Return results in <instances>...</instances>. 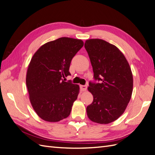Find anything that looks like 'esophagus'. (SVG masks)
<instances>
[{"label":"esophagus","mask_w":155,"mask_h":155,"mask_svg":"<svg viewBox=\"0 0 155 155\" xmlns=\"http://www.w3.org/2000/svg\"><path fill=\"white\" fill-rule=\"evenodd\" d=\"M87 88V85H80V89L82 91H85Z\"/></svg>","instance_id":"34e87169"}]
</instances>
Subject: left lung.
<instances>
[{"label": "left lung", "instance_id": "left-lung-1", "mask_svg": "<svg viewBox=\"0 0 155 155\" xmlns=\"http://www.w3.org/2000/svg\"><path fill=\"white\" fill-rule=\"evenodd\" d=\"M85 48L93 67L94 78L100 83H89L93 103L87 107L92 122L107 124L123 114L133 91V74L125 56L115 45L100 39L85 41Z\"/></svg>", "mask_w": 155, "mask_h": 155}]
</instances>
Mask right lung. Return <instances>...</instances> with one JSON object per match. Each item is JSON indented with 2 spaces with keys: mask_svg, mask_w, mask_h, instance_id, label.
<instances>
[{
  "mask_svg": "<svg viewBox=\"0 0 155 155\" xmlns=\"http://www.w3.org/2000/svg\"><path fill=\"white\" fill-rule=\"evenodd\" d=\"M84 41L61 37L43 45L33 54L26 73L29 101L36 114L49 122L66 118L80 93V86L63 80L70 75L71 59Z\"/></svg>",
  "mask_w": 155,
  "mask_h": 155,
  "instance_id": "obj_1",
  "label": "right lung"
}]
</instances>
